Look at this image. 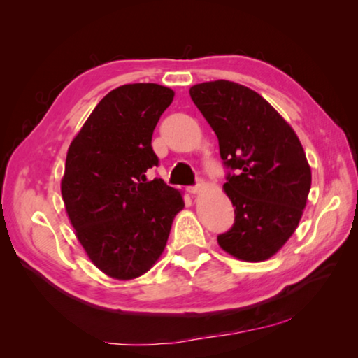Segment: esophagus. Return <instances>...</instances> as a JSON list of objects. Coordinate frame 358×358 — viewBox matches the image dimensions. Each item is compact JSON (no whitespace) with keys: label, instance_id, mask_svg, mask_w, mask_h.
Returning <instances> with one entry per match:
<instances>
[{"label":"esophagus","instance_id":"obj_1","mask_svg":"<svg viewBox=\"0 0 358 358\" xmlns=\"http://www.w3.org/2000/svg\"><path fill=\"white\" fill-rule=\"evenodd\" d=\"M203 186H205V183L201 180V181H197V183L194 186H187V191H189L191 194H197V192H201L203 189Z\"/></svg>","mask_w":358,"mask_h":358}]
</instances>
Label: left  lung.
Masks as SVG:
<instances>
[{"label": "left lung", "mask_w": 358, "mask_h": 358, "mask_svg": "<svg viewBox=\"0 0 358 358\" xmlns=\"http://www.w3.org/2000/svg\"><path fill=\"white\" fill-rule=\"evenodd\" d=\"M189 94L220 141L224 191L235 207L234 226L217 243L246 262L268 259L295 232L310 194L311 169L299 137L243 85L205 82Z\"/></svg>", "instance_id": "left-lung-1"}]
</instances>
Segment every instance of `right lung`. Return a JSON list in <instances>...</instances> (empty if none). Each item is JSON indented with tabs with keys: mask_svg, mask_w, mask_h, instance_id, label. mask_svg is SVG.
Returning a JSON list of instances; mask_svg holds the SVG:
<instances>
[{
	"mask_svg": "<svg viewBox=\"0 0 358 358\" xmlns=\"http://www.w3.org/2000/svg\"><path fill=\"white\" fill-rule=\"evenodd\" d=\"M173 92L129 83L101 99L72 141L62 194L72 227L92 262L115 280L148 271L164 251L181 194L161 178L151 137Z\"/></svg>",
	"mask_w": 358,
	"mask_h": 358,
	"instance_id": "1",
	"label": "right lung"
}]
</instances>
